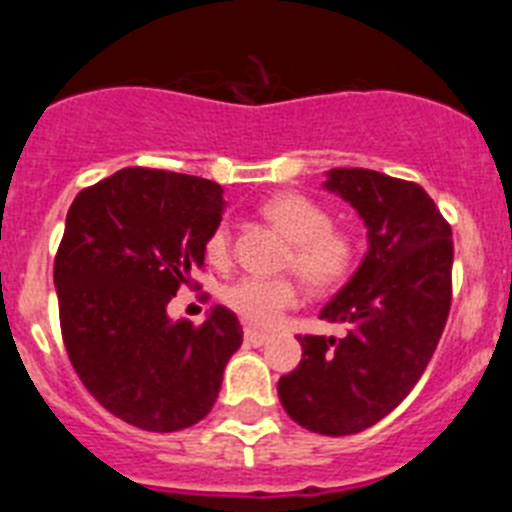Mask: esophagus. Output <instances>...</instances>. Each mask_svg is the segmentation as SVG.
I'll use <instances>...</instances> for the list:
<instances>
[{
  "mask_svg": "<svg viewBox=\"0 0 512 512\" xmlns=\"http://www.w3.org/2000/svg\"><path fill=\"white\" fill-rule=\"evenodd\" d=\"M243 338H246L248 346H264V343L269 341V333H264V330H256V328H246L243 330Z\"/></svg>",
  "mask_w": 512,
  "mask_h": 512,
  "instance_id": "esophagus-1",
  "label": "esophagus"
}]
</instances>
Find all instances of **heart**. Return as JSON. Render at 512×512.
Segmentation results:
<instances>
[{"label":"heart","instance_id":"heart-1","mask_svg":"<svg viewBox=\"0 0 512 512\" xmlns=\"http://www.w3.org/2000/svg\"><path fill=\"white\" fill-rule=\"evenodd\" d=\"M261 217L289 241L284 266L295 269L312 289L333 292L351 279L361 259L359 233L330 223L328 207L300 192H279L261 202ZM205 256L212 266H228L233 235L217 223L205 238ZM223 302L251 325H274L282 312L300 302L295 277H241L228 284Z\"/></svg>","mask_w":512,"mask_h":512}]
</instances>
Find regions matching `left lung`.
I'll list each match as a JSON object with an SVG mask.
<instances>
[{
	"label": "left lung",
	"mask_w": 512,
	"mask_h": 512,
	"mask_svg": "<svg viewBox=\"0 0 512 512\" xmlns=\"http://www.w3.org/2000/svg\"><path fill=\"white\" fill-rule=\"evenodd\" d=\"M325 187L356 207L369 253L320 318L346 338L300 336L302 361L279 379L295 423L320 436H351L410 395L451 310V225L415 182L369 169H330Z\"/></svg>",
	"instance_id": "1"
}]
</instances>
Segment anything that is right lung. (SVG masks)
<instances>
[{
  "label": "right lung",
  "mask_w": 512,
  "mask_h": 512,
  "mask_svg": "<svg viewBox=\"0 0 512 512\" xmlns=\"http://www.w3.org/2000/svg\"><path fill=\"white\" fill-rule=\"evenodd\" d=\"M223 189L200 176L130 166L76 194L53 264L66 354L107 413L174 433L212 410L243 341L228 307L202 325L166 305L205 266Z\"/></svg>",
  "instance_id": "right-lung-1"
}]
</instances>
